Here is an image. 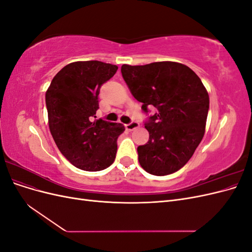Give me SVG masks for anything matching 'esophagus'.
Listing matches in <instances>:
<instances>
[{"label":"esophagus","instance_id":"34e87169","mask_svg":"<svg viewBox=\"0 0 252 252\" xmlns=\"http://www.w3.org/2000/svg\"><path fill=\"white\" fill-rule=\"evenodd\" d=\"M125 127H126V129H127L128 131H132L133 129L139 127V123H138V122H135V121H132V122H130V123L126 124Z\"/></svg>","mask_w":252,"mask_h":252}]
</instances>
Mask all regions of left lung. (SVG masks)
Masks as SVG:
<instances>
[{
	"instance_id": "1",
	"label": "left lung",
	"mask_w": 252,
	"mask_h": 252,
	"mask_svg": "<svg viewBox=\"0 0 252 252\" xmlns=\"http://www.w3.org/2000/svg\"><path fill=\"white\" fill-rule=\"evenodd\" d=\"M122 75L132 95L143 103L148 116L145 128L149 140L138 147L139 162L154 175L181 169L201 143L209 110V95L201 79L186 65L155 62L142 66L123 65Z\"/></svg>"
}]
</instances>
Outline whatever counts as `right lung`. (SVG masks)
<instances>
[{
  "label": "right lung",
  "mask_w": 252,
  "mask_h": 252,
  "mask_svg": "<svg viewBox=\"0 0 252 252\" xmlns=\"http://www.w3.org/2000/svg\"><path fill=\"white\" fill-rule=\"evenodd\" d=\"M118 66L100 61L74 62L63 67L46 93L49 129L62 155L85 171H100L116 158L123 124L94 121L98 94Z\"/></svg>",
  "instance_id": "obj_1"
}]
</instances>
